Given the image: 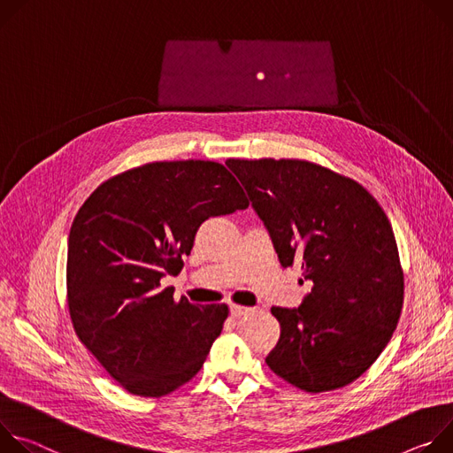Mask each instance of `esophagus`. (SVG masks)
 Returning <instances> with one entry per match:
<instances>
[{"mask_svg":"<svg viewBox=\"0 0 453 453\" xmlns=\"http://www.w3.org/2000/svg\"><path fill=\"white\" fill-rule=\"evenodd\" d=\"M248 311H252V310L246 308V306H239V304H232V306H230V315H232V317H235V319H239V317L246 315Z\"/></svg>","mask_w":453,"mask_h":453,"instance_id":"1","label":"esophagus"}]
</instances>
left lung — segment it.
<instances>
[{"instance_id":"8db88e82","label":"left lung","mask_w":453,"mask_h":453,"mask_svg":"<svg viewBox=\"0 0 453 453\" xmlns=\"http://www.w3.org/2000/svg\"><path fill=\"white\" fill-rule=\"evenodd\" d=\"M284 268L300 263L311 291L272 308L280 338L268 367L306 392L353 383L381 355L403 306L392 226L355 180L304 160H226Z\"/></svg>"}]
</instances>
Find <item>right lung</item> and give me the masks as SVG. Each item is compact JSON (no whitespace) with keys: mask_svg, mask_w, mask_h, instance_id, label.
<instances>
[{"mask_svg":"<svg viewBox=\"0 0 453 453\" xmlns=\"http://www.w3.org/2000/svg\"><path fill=\"white\" fill-rule=\"evenodd\" d=\"M235 178L216 162H155L110 178L84 201L68 237L73 329L127 392L171 394L203 367L228 317L173 288L201 223L244 211Z\"/></svg>","mask_w":453,"mask_h":453,"instance_id":"right-lung-1","label":"right lung"}]
</instances>
